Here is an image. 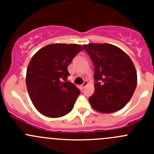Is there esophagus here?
I'll use <instances>...</instances> for the list:
<instances>
[{
	"label": "esophagus",
	"instance_id": "obj_1",
	"mask_svg": "<svg viewBox=\"0 0 154 154\" xmlns=\"http://www.w3.org/2000/svg\"><path fill=\"white\" fill-rule=\"evenodd\" d=\"M87 85H88V82H87V81H84V83H83V84L81 85V88H84L85 87H86V86H87Z\"/></svg>",
	"mask_w": 154,
	"mask_h": 154
}]
</instances>
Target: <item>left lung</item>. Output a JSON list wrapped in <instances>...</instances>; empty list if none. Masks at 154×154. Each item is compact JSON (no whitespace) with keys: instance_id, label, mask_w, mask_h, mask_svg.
<instances>
[{"instance_id":"1","label":"left lung","mask_w":154,"mask_h":154,"mask_svg":"<svg viewBox=\"0 0 154 154\" xmlns=\"http://www.w3.org/2000/svg\"><path fill=\"white\" fill-rule=\"evenodd\" d=\"M83 47L94 66V92L88 98L91 107L101 113L122 109L137 86V73L131 59L111 44L90 43Z\"/></svg>"}]
</instances>
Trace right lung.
Returning <instances> with one entry per match:
<instances>
[{
	"mask_svg": "<svg viewBox=\"0 0 154 154\" xmlns=\"http://www.w3.org/2000/svg\"><path fill=\"white\" fill-rule=\"evenodd\" d=\"M82 50L80 45L51 44L31 58L26 85L32 104L43 116L60 118L72 110L80 91L67 81L68 66Z\"/></svg>",
	"mask_w": 154,
	"mask_h": 154,
	"instance_id": "obj_1",
	"label": "right lung"
}]
</instances>
